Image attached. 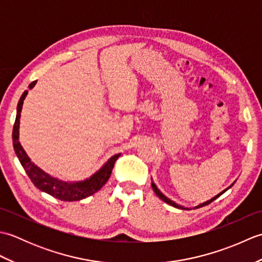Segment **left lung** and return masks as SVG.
Segmentation results:
<instances>
[{
    "label": "left lung",
    "instance_id": "1",
    "mask_svg": "<svg viewBox=\"0 0 262 262\" xmlns=\"http://www.w3.org/2000/svg\"><path fill=\"white\" fill-rule=\"evenodd\" d=\"M233 185H231L229 188H226L225 189V190H223V191H222L221 193H219V194H216V196L214 197V198H211L210 200H207V202H206V203H203V204H200V205H198L197 206V207H194V208H199V207H204V206H206V205H209L211 202H214V200L216 199V198H219L220 196H221V194H223L226 190H229V189L232 187ZM152 188H153V190H154V192L155 193H157L158 194V197L159 198H161V199H162L163 200V202H165L166 204H169V205H171V206H173V207H177V208H180V209H188V208H185V207H182V206H180V205H178V204H176L174 202H172V200L171 199H169V198H166L165 196H164V194L162 193V192H161L160 190H159V189L157 188V186H155L154 185V182H152Z\"/></svg>",
    "mask_w": 262,
    "mask_h": 262
}]
</instances>
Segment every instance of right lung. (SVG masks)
<instances>
[{
  "instance_id": "add662e5",
  "label": "right lung",
  "mask_w": 262,
  "mask_h": 262,
  "mask_svg": "<svg viewBox=\"0 0 262 262\" xmlns=\"http://www.w3.org/2000/svg\"><path fill=\"white\" fill-rule=\"evenodd\" d=\"M37 81H33L29 84V89L35 86ZM28 90L22 93V96L19 100L18 108H16V117L13 125V132H12V138H13V147L14 152L18 157L21 165L24 166L25 171L27 172L28 177L30 178L31 182L35 185L38 189L41 191H45L51 196L57 198L63 202H75V200L84 199L89 196H91L94 192H97L103 187L105 182L108 181L109 177L111 174V171L114 169L115 162L120 154H116L113 158L108 160L101 169L96 172L91 178L79 182H64L60 181L56 178H53L49 174L45 173L41 169H39L37 165L31 162L30 158L28 157L24 147L21 146L19 142V125H20V116H21V109L22 104H24V100L27 96Z\"/></svg>"
}]
</instances>
